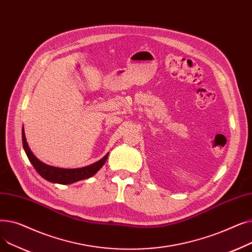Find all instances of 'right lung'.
<instances>
[{"mask_svg": "<svg viewBox=\"0 0 252 252\" xmlns=\"http://www.w3.org/2000/svg\"><path fill=\"white\" fill-rule=\"evenodd\" d=\"M22 144H23V148L24 151L28 155L30 161L37 171V174L39 176L43 177L45 180L52 182V183H57L61 185H68L75 183L77 181L89 179L91 177L97 174V171L105 164L106 160H107L108 154H106L102 159L99 161L90 164L85 167L81 168H61V167H56V166H52L49 164H46L42 162L39 159L33 155L32 150L29 147V144L26 142L25 134H24V128L22 127Z\"/></svg>", "mask_w": 252, "mask_h": 252, "instance_id": "obj_1", "label": "right lung"}]
</instances>
